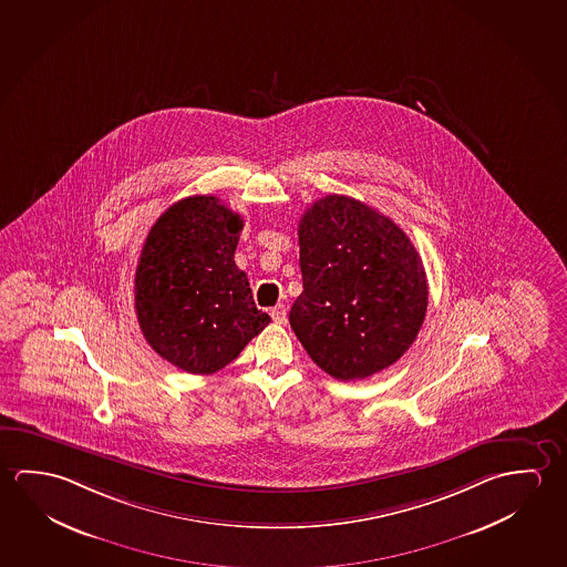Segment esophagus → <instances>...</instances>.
Returning <instances> with one entry per match:
<instances>
[{
    "mask_svg": "<svg viewBox=\"0 0 567 567\" xmlns=\"http://www.w3.org/2000/svg\"><path fill=\"white\" fill-rule=\"evenodd\" d=\"M270 318H272L277 324H287V308L282 307V305L270 308Z\"/></svg>",
    "mask_w": 567,
    "mask_h": 567,
    "instance_id": "esophagus-1",
    "label": "esophagus"
}]
</instances>
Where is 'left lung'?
Here are the masks:
<instances>
[{"label":"left lung","instance_id":"left-lung-1","mask_svg":"<svg viewBox=\"0 0 567 567\" xmlns=\"http://www.w3.org/2000/svg\"><path fill=\"white\" fill-rule=\"evenodd\" d=\"M302 292L290 326L318 368L365 380L398 362L427 312L417 249L390 217L348 195H326L298 224Z\"/></svg>","mask_w":567,"mask_h":567}]
</instances>
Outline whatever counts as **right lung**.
<instances>
[{
  "mask_svg": "<svg viewBox=\"0 0 567 567\" xmlns=\"http://www.w3.org/2000/svg\"><path fill=\"white\" fill-rule=\"evenodd\" d=\"M243 217L214 195L179 199L140 252L134 308L152 350L187 373L219 372L269 324L235 265Z\"/></svg>",
  "mask_w": 567,
  "mask_h": 567,
  "instance_id": "1",
  "label": "right lung"
}]
</instances>
